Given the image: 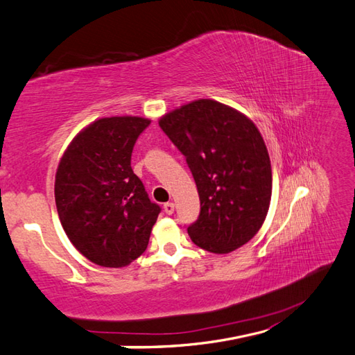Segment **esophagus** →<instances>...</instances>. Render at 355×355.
Wrapping results in <instances>:
<instances>
[{
    "instance_id": "obj_1",
    "label": "esophagus",
    "mask_w": 355,
    "mask_h": 355,
    "mask_svg": "<svg viewBox=\"0 0 355 355\" xmlns=\"http://www.w3.org/2000/svg\"><path fill=\"white\" fill-rule=\"evenodd\" d=\"M174 208H175L174 202H166L165 205H163V210H165L166 214H172V213H174Z\"/></svg>"
}]
</instances>
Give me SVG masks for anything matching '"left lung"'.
Here are the masks:
<instances>
[{
	"label": "left lung",
	"instance_id": "8db88e82",
	"mask_svg": "<svg viewBox=\"0 0 355 355\" xmlns=\"http://www.w3.org/2000/svg\"><path fill=\"white\" fill-rule=\"evenodd\" d=\"M159 125L184 154L201 201L189 237L225 255L264 223L271 201V163L249 116L211 98L193 100L160 116Z\"/></svg>",
	"mask_w": 355,
	"mask_h": 355
}]
</instances>
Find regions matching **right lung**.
<instances>
[{
    "label": "right lung",
    "instance_id": "add662e5",
    "mask_svg": "<svg viewBox=\"0 0 355 355\" xmlns=\"http://www.w3.org/2000/svg\"><path fill=\"white\" fill-rule=\"evenodd\" d=\"M148 118H98L62 154L55 204L66 235L97 266L121 268L148 246L160 207L150 201L130 166L133 145Z\"/></svg>",
    "mask_w": 355,
    "mask_h": 355
}]
</instances>
